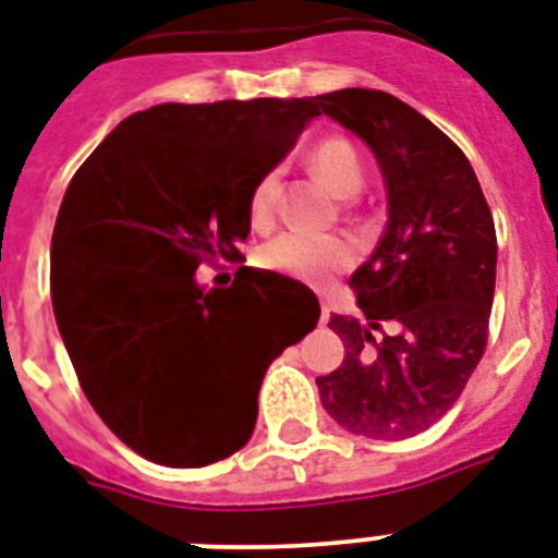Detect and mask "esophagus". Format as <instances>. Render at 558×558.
I'll use <instances>...</instances> for the list:
<instances>
[{
	"label": "esophagus",
	"mask_w": 558,
	"mask_h": 558,
	"mask_svg": "<svg viewBox=\"0 0 558 558\" xmlns=\"http://www.w3.org/2000/svg\"><path fill=\"white\" fill-rule=\"evenodd\" d=\"M328 316H331V314H328V307H325V305H323V314H319V323H323V325H325V323H328Z\"/></svg>",
	"instance_id": "34e87169"
}]
</instances>
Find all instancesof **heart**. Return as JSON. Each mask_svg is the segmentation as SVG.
Segmentation results:
<instances>
[{"mask_svg":"<svg viewBox=\"0 0 558 558\" xmlns=\"http://www.w3.org/2000/svg\"><path fill=\"white\" fill-rule=\"evenodd\" d=\"M307 167L314 169L325 184L342 198H351L363 190V163L354 144L345 137H328L316 144L307 155ZM276 193H279V175L267 172L253 184L247 213L256 227H267L276 216ZM354 262V247L340 235H305L282 233L258 251V265L270 274L293 276L305 282H319L331 274H340Z\"/></svg>","mask_w":558,"mask_h":558,"instance_id":"heart-1","label":"heart"}]
</instances>
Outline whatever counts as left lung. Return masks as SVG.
Segmentation results:
<instances>
[{
  "instance_id": "obj_1",
  "label": "left lung",
  "mask_w": 558,
  "mask_h": 558,
  "mask_svg": "<svg viewBox=\"0 0 558 558\" xmlns=\"http://www.w3.org/2000/svg\"><path fill=\"white\" fill-rule=\"evenodd\" d=\"M380 163L389 221L351 276L363 319L331 316L345 360L316 377L342 429L403 440L461 398L487 349L496 225L466 155L421 111L374 88L311 97Z\"/></svg>"
}]
</instances>
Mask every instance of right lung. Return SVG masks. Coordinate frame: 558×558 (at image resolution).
Listing matches in <instances>:
<instances>
[{
	"instance_id": "right-lung-1",
	"label": "right lung",
	"mask_w": 558,
	"mask_h": 558,
	"mask_svg": "<svg viewBox=\"0 0 558 558\" xmlns=\"http://www.w3.org/2000/svg\"><path fill=\"white\" fill-rule=\"evenodd\" d=\"M311 97L160 102L74 172L51 235V302L77 380L129 449L207 466L251 440L267 365L314 331L305 284L239 267L251 190L316 118ZM230 279V276H227Z\"/></svg>"
}]
</instances>
